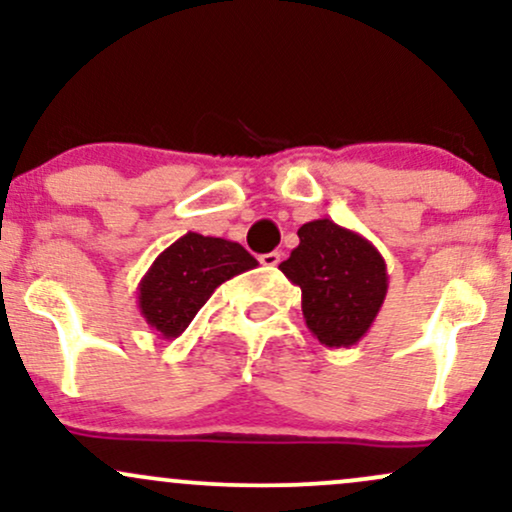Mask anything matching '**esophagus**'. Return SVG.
<instances>
[{"label":"esophagus","mask_w":512,"mask_h":512,"mask_svg":"<svg viewBox=\"0 0 512 512\" xmlns=\"http://www.w3.org/2000/svg\"><path fill=\"white\" fill-rule=\"evenodd\" d=\"M260 262L264 264V267H276V264L281 262V252H267V255L260 257Z\"/></svg>","instance_id":"1"}]
</instances>
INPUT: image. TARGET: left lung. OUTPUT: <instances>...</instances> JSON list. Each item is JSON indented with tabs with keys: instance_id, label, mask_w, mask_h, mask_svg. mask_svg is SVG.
<instances>
[{
	"instance_id": "left-lung-1",
	"label": "left lung",
	"mask_w": 512,
	"mask_h": 512,
	"mask_svg": "<svg viewBox=\"0 0 512 512\" xmlns=\"http://www.w3.org/2000/svg\"><path fill=\"white\" fill-rule=\"evenodd\" d=\"M298 248L279 264L301 289L308 330L330 349L361 342L387 296V264L370 240L330 219L298 228Z\"/></svg>"
}]
</instances>
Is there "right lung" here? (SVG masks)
Returning a JSON list of instances; mask_svg holds the SVG:
<instances>
[{"mask_svg": "<svg viewBox=\"0 0 512 512\" xmlns=\"http://www.w3.org/2000/svg\"><path fill=\"white\" fill-rule=\"evenodd\" d=\"M255 267L257 260L240 243L190 231L163 250L142 276L139 313L158 337L175 339L223 281Z\"/></svg>", "mask_w": 512, "mask_h": 512, "instance_id": "right-lung-1", "label": "right lung"}]
</instances>
